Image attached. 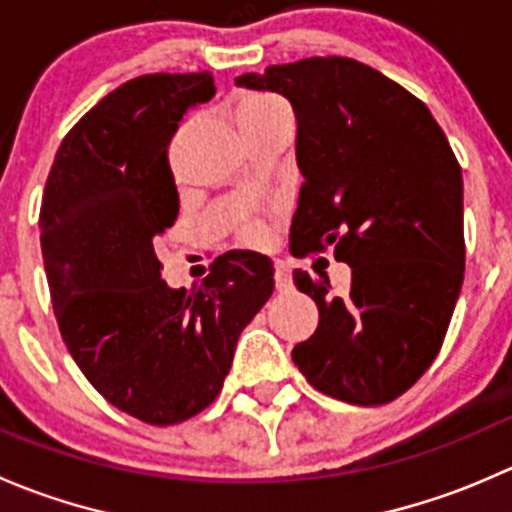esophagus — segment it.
Here are the masks:
<instances>
[{
	"label": "esophagus",
	"mask_w": 512,
	"mask_h": 512,
	"mask_svg": "<svg viewBox=\"0 0 512 512\" xmlns=\"http://www.w3.org/2000/svg\"><path fill=\"white\" fill-rule=\"evenodd\" d=\"M275 287L280 289V292H289L292 289V272H289V267L285 262H275Z\"/></svg>",
	"instance_id": "esophagus-1"
}]
</instances>
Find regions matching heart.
<instances>
[{
	"instance_id": "heart-1",
	"label": "heart",
	"mask_w": 512,
	"mask_h": 512,
	"mask_svg": "<svg viewBox=\"0 0 512 512\" xmlns=\"http://www.w3.org/2000/svg\"><path fill=\"white\" fill-rule=\"evenodd\" d=\"M235 121L237 126H240L242 136L252 138L257 136V133L272 128L275 123L292 121V118H289V108L280 101V98L257 94L242 98L240 106H237L235 111ZM262 232H265V227H262L260 220H247V223L242 225V240L255 242L260 240Z\"/></svg>"
}]
</instances>
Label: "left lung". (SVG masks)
I'll use <instances>...</instances> for the list:
<instances>
[{"label": "left lung", "instance_id": "8db88e82", "mask_svg": "<svg viewBox=\"0 0 512 512\" xmlns=\"http://www.w3.org/2000/svg\"><path fill=\"white\" fill-rule=\"evenodd\" d=\"M235 84L277 91L297 118L304 183L289 250L334 247L352 267L347 292L294 270L319 307L294 364L347 404L394 401L436 359L466 270L463 175L446 133L426 103L347 56L267 66Z\"/></svg>", "mask_w": 512, "mask_h": 512}]
</instances>
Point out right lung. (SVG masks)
<instances>
[{
  "instance_id": "obj_1",
  "label": "right lung",
  "mask_w": 512,
  "mask_h": 512,
  "mask_svg": "<svg viewBox=\"0 0 512 512\" xmlns=\"http://www.w3.org/2000/svg\"><path fill=\"white\" fill-rule=\"evenodd\" d=\"M213 76L126 81L66 133L41 198L51 304L66 349L116 409L170 426L215 401L235 344L270 299L272 262L232 250L193 289L160 277L158 237L178 218L170 138Z\"/></svg>"
}]
</instances>
